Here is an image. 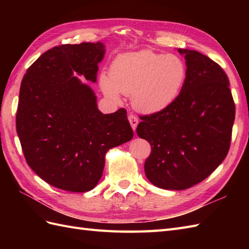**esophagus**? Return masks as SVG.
<instances>
[{
    "label": "esophagus",
    "instance_id": "obj_1",
    "mask_svg": "<svg viewBox=\"0 0 249 249\" xmlns=\"http://www.w3.org/2000/svg\"><path fill=\"white\" fill-rule=\"evenodd\" d=\"M128 121H129V123L131 125V127H133L134 130H136L137 125H138V123H139L138 118H137V116H135V115H133V114H129L128 115Z\"/></svg>",
    "mask_w": 249,
    "mask_h": 249
}]
</instances>
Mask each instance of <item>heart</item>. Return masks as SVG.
I'll return each mask as SVG.
<instances>
[{
	"instance_id": "heart-1",
	"label": "heart",
	"mask_w": 249,
	"mask_h": 249,
	"mask_svg": "<svg viewBox=\"0 0 249 249\" xmlns=\"http://www.w3.org/2000/svg\"><path fill=\"white\" fill-rule=\"evenodd\" d=\"M186 78L187 66L181 56L143 49L116 56L110 75L100 76V87L109 98L120 100V93L127 95L136 110L155 114L173 105Z\"/></svg>"
}]
</instances>
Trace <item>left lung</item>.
Segmentation results:
<instances>
[{"mask_svg": "<svg viewBox=\"0 0 249 249\" xmlns=\"http://www.w3.org/2000/svg\"><path fill=\"white\" fill-rule=\"evenodd\" d=\"M178 51L187 66L181 94L166 110L141 116L137 126V135L152 146L144 163L146 178L170 190L194 186L223 162L235 118L223 68L198 51Z\"/></svg>", "mask_w": 249, "mask_h": 249, "instance_id": "8db88e82", "label": "left lung"}]
</instances>
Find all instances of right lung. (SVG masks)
<instances>
[{
  "mask_svg": "<svg viewBox=\"0 0 249 249\" xmlns=\"http://www.w3.org/2000/svg\"><path fill=\"white\" fill-rule=\"evenodd\" d=\"M106 47L98 41L61 45L26 71L16 127L28 165L48 184L67 192L93 189L111 147L133 139L125 109L104 114L89 84L97 80Z\"/></svg>",
  "mask_w": 249,
  "mask_h": 249,
  "instance_id": "right-lung-1",
  "label": "right lung"
}]
</instances>
